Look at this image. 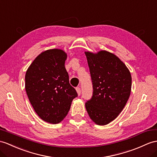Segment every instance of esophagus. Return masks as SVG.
<instances>
[{
	"mask_svg": "<svg viewBox=\"0 0 157 157\" xmlns=\"http://www.w3.org/2000/svg\"><path fill=\"white\" fill-rule=\"evenodd\" d=\"M76 92H77L78 95H81V89H80V87H76Z\"/></svg>",
	"mask_w": 157,
	"mask_h": 157,
	"instance_id": "obj_1",
	"label": "esophagus"
}]
</instances>
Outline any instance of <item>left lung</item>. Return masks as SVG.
I'll use <instances>...</instances> for the list:
<instances>
[{"mask_svg": "<svg viewBox=\"0 0 157 157\" xmlns=\"http://www.w3.org/2000/svg\"><path fill=\"white\" fill-rule=\"evenodd\" d=\"M92 82L93 96L85 103L90 118L106 125L118 116L131 94L132 78L120 59L106 51L85 52Z\"/></svg>", "mask_w": 157, "mask_h": 157, "instance_id": "1", "label": "left lung"}]
</instances>
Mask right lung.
I'll use <instances>...</instances> for the list:
<instances>
[{
    "instance_id": "1",
    "label": "right lung",
    "mask_w": 157,
    "mask_h": 157,
    "mask_svg": "<svg viewBox=\"0 0 157 157\" xmlns=\"http://www.w3.org/2000/svg\"><path fill=\"white\" fill-rule=\"evenodd\" d=\"M67 58L63 50H47L36 56L26 72L25 90L30 104L41 119L48 123L62 121L78 96L69 83L64 67Z\"/></svg>"
}]
</instances>
